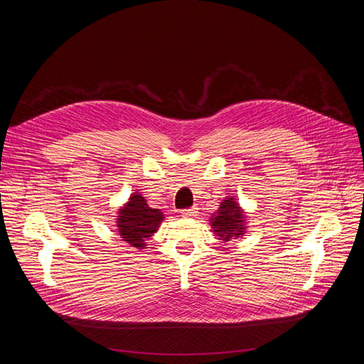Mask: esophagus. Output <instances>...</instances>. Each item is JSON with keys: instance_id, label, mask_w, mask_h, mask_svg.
<instances>
[{"instance_id": "obj_1", "label": "esophagus", "mask_w": 364, "mask_h": 364, "mask_svg": "<svg viewBox=\"0 0 364 364\" xmlns=\"http://www.w3.org/2000/svg\"><path fill=\"white\" fill-rule=\"evenodd\" d=\"M196 215H197V209L196 208L185 209V211H182V217H185V218H193Z\"/></svg>"}]
</instances>
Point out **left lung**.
I'll use <instances>...</instances> for the list:
<instances>
[{"label": "left lung", "instance_id": "1", "mask_svg": "<svg viewBox=\"0 0 364 364\" xmlns=\"http://www.w3.org/2000/svg\"><path fill=\"white\" fill-rule=\"evenodd\" d=\"M246 222V213L232 196L225 197V200L220 203L217 213H214L211 218H209L213 232L223 243L243 237L247 228Z\"/></svg>", "mask_w": 364, "mask_h": 364}]
</instances>
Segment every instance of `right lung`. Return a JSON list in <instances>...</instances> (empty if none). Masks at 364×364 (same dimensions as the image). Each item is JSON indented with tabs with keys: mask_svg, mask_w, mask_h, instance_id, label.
Returning <instances> with one entry per match:
<instances>
[{
	"mask_svg": "<svg viewBox=\"0 0 364 364\" xmlns=\"http://www.w3.org/2000/svg\"><path fill=\"white\" fill-rule=\"evenodd\" d=\"M164 220L161 209L150 208L139 193L130 194L127 203L118 209L117 228L121 240L136 249H146V241L156 232Z\"/></svg>",
	"mask_w": 364,
	"mask_h": 364,
	"instance_id": "add662e5",
	"label": "right lung"
}]
</instances>
